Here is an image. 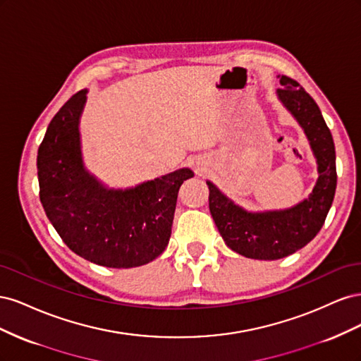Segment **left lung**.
Returning <instances> with one entry per match:
<instances>
[{
    "label": "left lung",
    "mask_w": 361,
    "mask_h": 361,
    "mask_svg": "<svg viewBox=\"0 0 361 361\" xmlns=\"http://www.w3.org/2000/svg\"><path fill=\"white\" fill-rule=\"evenodd\" d=\"M281 102L304 128L318 159L319 179L309 199L286 211L250 214L209 187V209L227 247L250 259L276 260L309 244L329 214L337 185L334 141L318 104L289 76L281 75Z\"/></svg>",
    "instance_id": "obj_1"
}]
</instances>
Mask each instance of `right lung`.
Segmentation results:
<instances>
[{
	"mask_svg": "<svg viewBox=\"0 0 361 361\" xmlns=\"http://www.w3.org/2000/svg\"><path fill=\"white\" fill-rule=\"evenodd\" d=\"M85 90L54 116L37 152L39 195L63 243L106 268L146 265L166 250L178 192L192 171L180 169L126 191L105 190L82 167L78 120Z\"/></svg>",
	"mask_w": 361,
	"mask_h": 361,
	"instance_id": "1",
	"label": "right lung"
}]
</instances>
